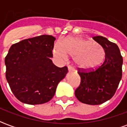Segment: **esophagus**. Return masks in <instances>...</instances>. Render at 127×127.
<instances>
[{
    "label": "esophagus",
    "mask_w": 127,
    "mask_h": 127,
    "mask_svg": "<svg viewBox=\"0 0 127 127\" xmlns=\"http://www.w3.org/2000/svg\"><path fill=\"white\" fill-rule=\"evenodd\" d=\"M68 70L69 72H73L74 71V68L72 66H69L68 67Z\"/></svg>",
    "instance_id": "obj_1"
}]
</instances>
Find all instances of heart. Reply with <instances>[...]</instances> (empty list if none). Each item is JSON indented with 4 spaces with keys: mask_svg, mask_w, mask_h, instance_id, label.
<instances>
[{
    "mask_svg": "<svg viewBox=\"0 0 127 127\" xmlns=\"http://www.w3.org/2000/svg\"><path fill=\"white\" fill-rule=\"evenodd\" d=\"M54 55L65 60L68 55L74 57L77 67L92 69L97 67L104 59L105 51L100 44L82 37H68L58 40L55 44Z\"/></svg>",
    "mask_w": 127,
    "mask_h": 127,
    "instance_id": "obj_1",
    "label": "heart"
}]
</instances>
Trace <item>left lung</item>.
<instances>
[{
  "mask_svg": "<svg viewBox=\"0 0 127 127\" xmlns=\"http://www.w3.org/2000/svg\"><path fill=\"white\" fill-rule=\"evenodd\" d=\"M93 39L104 49L105 61L94 70L78 72L81 82L75 95L83 103L99 105L109 100L116 92L122 78L123 57L117 44L102 36Z\"/></svg>",
  "mask_w": 127,
  "mask_h": 127,
  "instance_id": "obj_1",
  "label": "left lung"
}]
</instances>
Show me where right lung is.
Segmentation results:
<instances>
[{"label":"right lung","instance_id":"1","mask_svg":"<svg viewBox=\"0 0 127 127\" xmlns=\"http://www.w3.org/2000/svg\"><path fill=\"white\" fill-rule=\"evenodd\" d=\"M55 37L43 35L11 46L5 58L6 78L16 97L24 103L42 104L55 94L68 72L53 63Z\"/></svg>","mask_w":127,"mask_h":127}]
</instances>
